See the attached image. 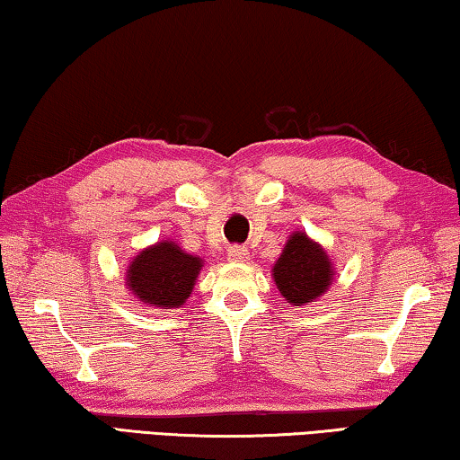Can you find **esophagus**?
<instances>
[{"mask_svg": "<svg viewBox=\"0 0 460 460\" xmlns=\"http://www.w3.org/2000/svg\"><path fill=\"white\" fill-rule=\"evenodd\" d=\"M227 258L229 261H247L249 258V252L245 247H239V245H233L229 252H227Z\"/></svg>", "mask_w": 460, "mask_h": 460, "instance_id": "obj_1", "label": "esophagus"}]
</instances>
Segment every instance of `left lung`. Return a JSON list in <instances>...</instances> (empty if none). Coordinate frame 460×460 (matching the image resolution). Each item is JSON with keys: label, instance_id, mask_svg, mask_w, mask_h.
Returning a JSON list of instances; mask_svg holds the SVG:
<instances>
[{"label": "left lung", "instance_id": "8db88e82", "mask_svg": "<svg viewBox=\"0 0 460 460\" xmlns=\"http://www.w3.org/2000/svg\"><path fill=\"white\" fill-rule=\"evenodd\" d=\"M271 276L279 294L290 305L305 306L329 290L334 271L324 249L306 233L296 231L286 241L282 255L271 268Z\"/></svg>", "mask_w": 460, "mask_h": 460}]
</instances>
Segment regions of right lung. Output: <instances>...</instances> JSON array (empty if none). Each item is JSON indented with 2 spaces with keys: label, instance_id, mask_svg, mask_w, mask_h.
<instances>
[{
  "label": "right lung",
  "instance_id": "right-lung-1",
  "mask_svg": "<svg viewBox=\"0 0 460 460\" xmlns=\"http://www.w3.org/2000/svg\"><path fill=\"white\" fill-rule=\"evenodd\" d=\"M200 268V258L164 239L136 255L126 271V286L142 305L162 310L181 308L192 292Z\"/></svg>",
  "mask_w": 460,
  "mask_h": 460
}]
</instances>
